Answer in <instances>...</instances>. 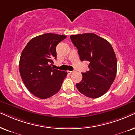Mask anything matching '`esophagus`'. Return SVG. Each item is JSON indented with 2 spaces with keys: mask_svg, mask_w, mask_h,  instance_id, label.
I'll use <instances>...</instances> for the list:
<instances>
[{
  "mask_svg": "<svg viewBox=\"0 0 135 135\" xmlns=\"http://www.w3.org/2000/svg\"><path fill=\"white\" fill-rule=\"evenodd\" d=\"M67 73H68V74L71 75V73H73V71H69V70H68V71H67Z\"/></svg>",
  "mask_w": 135,
  "mask_h": 135,
  "instance_id": "34e87169",
  "label": "esophagus"
}]
</instances>
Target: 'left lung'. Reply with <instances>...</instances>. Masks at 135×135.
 Returning a JSON list of instances; mask_svg holds the SVG:
<instances>
[{
    "label": "left lung",
    "mask_w": 135,
    "mask_h": 135,
    "mask_svg": "<svg viewBox=\"0 0 135 135\" xmlns=\"http://www.w3.org/2000/svg\"><path fill=\"white\" fill-rule=\"evenodd\" d=\"M81 61L89 62V70L82 73L83 78L76 84L78 90L86 97L98 98L110 88L115 78L117 61L112 46L94 33L71 35Z\"/></svg>",
    "instance_id": "obj_1"
}]
</instances>
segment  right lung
I'll return each instance as SVG.
<instances>
[{
	"mask_svg": "<svg viewBox=\"0 0 135 135\" xmlns=\"http://www.w3.org/2000/svg\"><path fill=\"white\" fill-rule=\"evenodd\" d=\"M66 36L46 33L31 39L21 52L20 75L27 89L34 96L47 99L59 92L67 72L54 69L56 46Z\"/></svg>",
	"mask_w": 135,
	"mask_h": 135,
	"instance_id": "obj_1",
	"label": "right lung"
}]
</instances>
